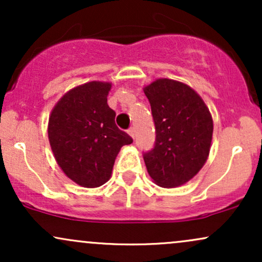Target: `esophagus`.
I'll list each match as a JSON object with an SVG mask.
<instances>
[{"label":"esophagus","mask_w":262,"mask_h":262,"mask_svg":"<svg viewBox=\"0 0 262 262\" xmlns=\"http://www.w3.org/2000/svg\"><path fill=\"white\" fill-rule=\"evenodd\" d=\"M128 134L130 135V137L133 138V139H135V130H134V128H130V129H128Z\"/></svg>","instance_id":"1"}]
</instances>
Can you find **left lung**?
<instances>
[{
    "label": "left lung",
    "instance_id": "obj_1",
    "mask_svg": "<svg viewBox=\"0 0 262 262\" xmlns=\"http://www.w3.org/2000/svg\"><path fill=\"white\" fill-rule=\"evenodd\" d=\"M155 123V146L144 154L158 186L175 188L197 175L208 159L213 119L201 96L186 83L158 79L144 87Z\"/></svg>",
    "mask_w": 262,
    "mask_h": 262
}]
</instances>
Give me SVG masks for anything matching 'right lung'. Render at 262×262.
<instances>
[{"instance_id": "add662e5", "label": "right lung", "mask_w": 262, "mask_h": 262, "mask_svg": "<svg viewBox=\"0 0 262 262\" xmlns=\"http://www.w3.org/2000/svg\"><path fill=\"white\" fill-rule=\"evenodd\" d=\"M112 83L91 81L74 87L49 116L48 137L54 158L77 185L100 187L111 179L117 155L133 143L116 125V112L107 104Z\"/></svg>"}]
</instances>
